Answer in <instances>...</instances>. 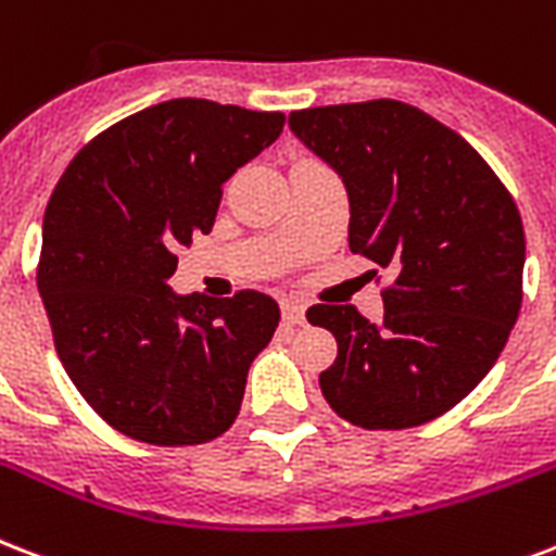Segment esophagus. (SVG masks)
I'll return each instance as SVG.
<instances>
[{
	"label": "esophagus",
	"instance_id": "esophagus-1",
	"mask_svg": "<svg viewBox=\"0 0 556 556\" xmlns=\"http://www.w3.org/2000/svg\"><path fill=\"white\" fill-rule=\"evenodd\" d=\"M282 320L291 326L306 324V306L300 300H282Z\"/></svg>",
	"mask_w": 556,
	"mask_h": 556
}]
</instances>
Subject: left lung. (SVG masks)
<instances>
[{"instance_id":"8db88e82","label":"left lung","mask_w":556,"mask_h":556,"mask_svg":"<svg viewBox=\"0 0 556 556\" xmlns=\"http://www.w3.org/2000/svg\"><path fill=\"white\" fill-rule=\"evenodd\" d=\"M288 127L344 180L350 250L396 270L384 317L312 306L338 341L320 372L334 414L410 429L446 414L502 355L522 306L514 198L455 130L393 99L294 110Z\"/></svg>"}]
</instances>
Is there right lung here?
Here are the masks:
<instances>
[{
    "label": "right lung",
    "instance_id": "add662e5",
    "mask_svg": "<svg viewBox=\"0 0 556 556\" xmlns=\"http://www.w3.org/2000/svg\"><path fill=\"white\" fill-rule=\"evenodd\" d=\"M282 113L172 99L122 118L63 172L37 270L54 350L101 419L154 446L230 429L277 300L177 294V250L210 232L222 186L282 134Z\"/></svg>",
    "mask_w": 556,
    "mask_h": 556
}]
</instances>
